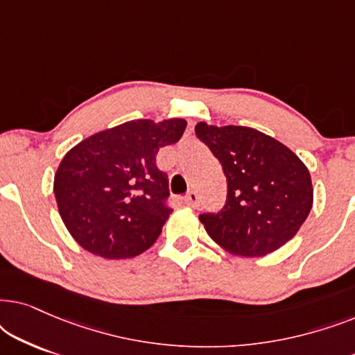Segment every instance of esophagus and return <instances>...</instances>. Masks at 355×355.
<instances>
[{
    "label": "esophagus",
    "instance_id": "34e87169",
    "mask_svg": "<svg viewBox=\"0 0 355 355\" xmlns=\"http://www.w3.org/2000/svg\"><path fill=\"white\" fill-rule=\"evenodd\" d=\"M184 203H186V205H189V207H192V208H197L198 207V196H197V192H193V191L189 192L187 196L184 197Z\"/></svg>",
    "mask_w": 355,
    "mask_h": 355
}]
</instances>
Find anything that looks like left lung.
I'll return each mask as SVG.
<instances>
[{
    "instance_id": "1",
    "label": "left lung",
    "mask_w": 355,
    "mask_h": 355,
    "mask_svg": "<svg viewBox=\"0 0 355 355\" xmlns=\"http://www.w3.org/2000/svg\"><path fill=\"white\" fill-rule=\"evenodd\" d=\"M196 134L227 181L225 207L198 216L208 236L241 257H263L293 239L313 203L312 179L297 155L244 125L198 123Z\"/></svg>"
}]
</instances>
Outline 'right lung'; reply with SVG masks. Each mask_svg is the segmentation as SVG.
Listing matches in <instances>:
<instances>
[{
    "mask_svg": "<svg viewBox=\"0 0 355 355\" xmlns=\"http://www.w3.org/2000/svg\"><path fill=\"white\" fill-rule=\"evenodd\" d=\"M184 119H135L96 132L64 155L55 174L58 210L77 244L108 260L132 259L158 239L169 213L157 153L176 144Z\"/></svg>",
    "mask_w": 355,
    "mask_h": 355,
    "instance_id": "1",
    "label": "right lung"
}]
</instances>
